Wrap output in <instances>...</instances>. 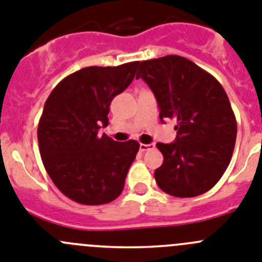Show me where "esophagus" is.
Instances as JSON below:
<instances>
[{"label": "esophagus", "mask_w": 262, "mask_h": 262, "mask_svg": "<svg viewBox=\"0 0 262 262\" xmlns=\"http://www.w3.org/2000/svg\"><path fill=\"white\" fill-rule=\"evenodd\" d=\"M152 148H155V145H154V143H148V145H146V143H141V145H139V150L142 151V152H145V151H148V150H152Z\"/></svg>", "instance_id": "34e87169"}]
</instances>
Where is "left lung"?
I'll list each match as a JSON object with an SVG mask.
<instances>
[{"instance_id":"8db88e82","label":"left lung","mask_w":262,"mask_h":262,"mask_svg":"<svg viewBox=\"0 0 262 262\" xmlns=\"http://www.w3.org/2000/svg\"><path fill=\"white\" fill-rule=\"evenodd\" d=\"M142 77L155 94L160 120L176 119L173 143H156L164 156L155 170L158 186L177 198L211 190L233 156L236 120L227 94L211 73L180 55L139 63Z\"/></svg>"}]
</instances>
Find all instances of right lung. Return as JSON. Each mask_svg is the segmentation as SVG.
I'll list each match as a JSON object with an SVG mask.
<instances>
[{
	"mask_svg": "<svg viewBox=\"0 0 262 262\" xmlns=\"http://www.w3.org/2000/svg\"><path fill=\"white\" fill-rule=\"evenodd\" d=\"M137 66L85 67L46 99L37 128L41 159L54 185L73 202L106 204L123 191L139 143L116 142L98 130L108 125L111 101L130 85Z\"/></svg>",
	"mask_w": 262,
	"mask_h": 262,
	"instance_id": "1",
	"label": "right lung"
}]
</instances>
